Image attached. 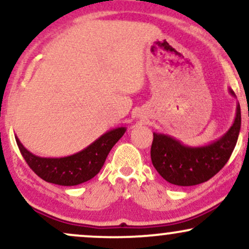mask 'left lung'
Instances as JSON below:
<instances>
[{
  "label": "left lung",
  "mask_w": 249,
  "mask_h": 249,
  "mask_svg": "<svg viewBox=\"0 0 249 249\" xmlns=\"http://www.w3.org/2000/svg\"><path fill=\"white\" fill-rule=\"evenodd\" d=\"M230 93L235 97L232 89ZM241 127V111L236 104L235 118L226 133L210 144L188 146L170 134L153 132L151 160L154 168L170 184L193 186L207 181L230 159Z\"/></svg>",
  "instance_id": "1"
}]
</instances>
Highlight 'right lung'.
<instances>
[{"label": "right lung", "instance_id": "1", "mask_svg": "<svg viewBox=\"0 0 249 249\" xmlns=\"http://www.w3.org/2000/svg\"><path fill=\"white\" fill-rule=\"evenodd\" d=\"M126 132V127H116L102 134L84 150L62 158H44L31 153L16 138L17 146L31 170L39 178L61 186H75L92 179L104 165L108 152Z\"/></svg>", "mask_w": 249, "mask_h": 249}]
</instances>
